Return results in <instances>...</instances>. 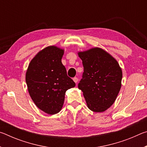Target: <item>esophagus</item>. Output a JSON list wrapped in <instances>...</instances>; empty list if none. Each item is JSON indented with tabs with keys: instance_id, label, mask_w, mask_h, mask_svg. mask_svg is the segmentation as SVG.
<instances>
[{
	"instance_id": "34e87169",
	"label": "esophagus",
	"mask_w": 147,
	"mask_h": 147,
	"mask_svg": "<svg viewBox=\"0 0 147 147\" xmlns=\"http://www.w3.org/2000/svg\"><path fill=\"white\" fill-rule=\"evenodd\" d=\"M73 81L76 84L77 82H78V78H76V77H74V78H73Z\"/></svg>"
}]
</instances>
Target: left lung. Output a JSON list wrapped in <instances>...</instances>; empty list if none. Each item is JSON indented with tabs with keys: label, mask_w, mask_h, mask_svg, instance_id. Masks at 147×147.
Here are the masks:
<instances>
[{
	"label": "left lung",
	"mask_w": 147,
	"mask_h": 147,
	"mask_svg": "<svg viewBox=\"0 0 147 147\" xmlns=\"http://www.w3.org/2000/svg\"><path fill=\"white\" fill-rule=\"evenodd\" d=\"M84 72L78 84L88 108L103 112L115 101L121 88L122 69L117 61L102 49L78 52Z\"/></svg>",
	"instance_id": "left-lung-1"
}]
</instances>
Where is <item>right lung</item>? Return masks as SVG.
<instances>
[{"label": "right lung", "mask_w": 147, "mask_h": 147, "mask_svg": "<svg viewBox=\"0 0 147 147\" xmlns=\"http://www.w3.org/2000/svg\"><path fill=\"white\" fill-rule=\"evenodd\" d=\"M64 49L49 46L39 52L28 65L26 82L34 104L46 113L54 115L63 107L65 94L75 83L61 63Z\"/></svg>", "instance_id": "right-lung-1"}]
</instances>
